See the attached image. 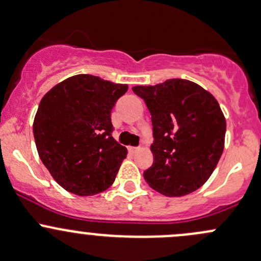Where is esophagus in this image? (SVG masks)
Returning <instances> with one entry per match:
<instances>
[{"mask_svg":"<svg viewBox=\"0 0 261 261\" xmlns=\"http://www.w3.org/2000/svg\"><path fill=\"white\" fill-rule=\"evenodd\" d=\"M138 147H134V146H128V151H130L131 153H134V152H136L138 151Z\"/></svg>","mask_w":261,"mask_h":261,"instance_id":"34e87169","label":"esophagus"}]
</instances>
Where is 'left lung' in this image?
I'll use <instances>...</instances> for the list:
<instances>
[{"label": "left lung", "instance_id": "left-lung-1", "mask_svg": "<svg viewBox=\"0 0 261 261\" xmlns=\"http://www.w3.org/2000/svg\"><path fill=\"white\" fill-rule=\"evenodd\" d=\"M152 121L153 164L146 182L166 196H184L201 188L224 150L226 121L216 98L184 79L155 86H135Z\"/></svg>", "mask_w": 261, "mask_h": 261}]
</instances>
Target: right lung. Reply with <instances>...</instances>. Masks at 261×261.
Wrapping results in <instances>:
<instances>
[{"instance_id":"add662e5","label":"right lung","mask_w":261,"mask_h":261,"mask_svg":"<svg viewBox=\"0 0 261 261\" xmlns=\"http://www.w3.org/2000/svg\"><path fill=\"white\" fill-rule=\"evenodd\" d=\"M127 89L76 75L42 97L34 120L35 142L43 165L65 190L90 196L114 184L127 150L112 138L111 110Z\"/></svg>"}]
</instances>
